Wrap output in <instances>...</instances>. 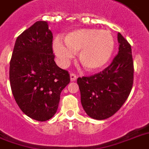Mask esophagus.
I'll return each instance as SVG.
<instances>
[{
  "mask_svg": "<svg viewBox=\"0 0 149 149\" xmlns=\"http://www.w3.org/2000/svg\"><path fill=\"white\" fill-rule=\"evenodd\" d=\"M77 79V75L74 74V73H71V74H70V80H71V81H76Z\"/></svg>",
  "mask_w": 149,
  "mask_h": 149,
  "instance_id": "obj_1",
  "label": "esophagus"
}]
</instances>
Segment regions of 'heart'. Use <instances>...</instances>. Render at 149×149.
<instances>
[{
    "mask_svg": "<svg viewBox=\"0 0 149 149\" xmlns=\"http://www.w3.org/2000/svg\"><path fill=\"white\" fill-rule=\"evenodd\" d=\"M65 44L56 40L53 44L55 55L62 65H67L78 54L79 63L88 71H97L106 65L113 53L114 40L107 30L80 29L70 31L64 38Z\"/></svg>",
    "mask_w": 149,
    "mask_h": 149,
    "instance_id": "b5f03b06",
    "label": "heart"
}]
</instances>
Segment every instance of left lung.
Instances as JSON below:
<instances>
[{"mask_svg": "<svg viewBox=\"0 0 149 149\" xmlns=\"http://www.w3.org/2000/svg\"><path fill=\"white\" fill-rule=\"evenodd\" d=\"M118 54L109 66L91 77H79L81 104L86 114L96 120L113 115L125 104L132 91L134 64L132 48L118 34Z\"/></svg>", "mask_w": 149, "mask_h": 149, "instance_id": "1", "label": "left lung"}]
</instances>
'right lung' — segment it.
I'll return each mask as SVG.
<instances>
[{
	"mask_svg": "<svg viewBox=\"0 0 149 149\" xmlns=\"http://www.w3.org/2000/svg\"><path fill=\"white\" fill-rule=\"evenodd\" d=\"M52 33L38 21L16 39L10 62V87L22 112L38 121L49 120L58 109L60 93L70 74L56 65Z\"/></svg>",
	"mask_w": 149,
	"mask_h": 149,
	"instance_id": "obj_1",
	"label": "right lung"
}]
</instances>
